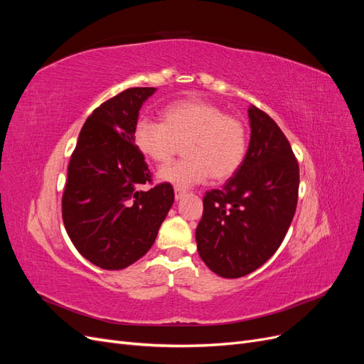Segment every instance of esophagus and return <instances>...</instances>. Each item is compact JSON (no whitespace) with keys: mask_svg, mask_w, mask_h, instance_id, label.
Returning <instances> with one entry per match:
<instances>
[{"mask_svg":"<svg viewBox=\"0 0 364 364\" xmlns=\"http://www.w3.org/2000/svg\"><path fill=\"white\" fill-rule=\"evenodd\" d=\"M183 196H185V191H183L182 188H174V197H176V200H181Z\"/></svg>","mask_w":364,"mask_h":364,"instance_id":"34e87169","label":"esophagus"}]
</instances>
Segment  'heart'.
I'll return each mask as SVG.
<instances>
[{"label": "heart", "instance_id": "b5f03b06", "mask_svg": "<svg viewBox=\"0 0 364 364\" xmlns=\"http://www.w3.org/2000/svg\"><path fill=\"white\" fill-rule=\"evenodd\" d=\"M134 141L141 155L156 164L168 162L185 142L186 159L164 165L158 171L161 182L176 188L203 183L209 176L215 181L229 179L241 167L247 150L245 124L199 98L168 105L162 111V121L139 119Z\"/></svg>", "mask_w": 364, "mask_h": 364}]
</instances>
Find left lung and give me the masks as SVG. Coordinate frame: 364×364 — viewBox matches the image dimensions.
<instances>
[{"label":"left lung","instance_id":"1","mask_svg":"<svg viewBox=\"0 0 364 364\" xmlns=\"http://www.w3.org/2000/svg\"><path fill=\"white\" fill-rule=\"evenodd\" d=\"M250 141L243 164L222 190L203 197L197 250L222 278L261 267L281 246L297 205L299 165L289 139L261 109L249 107Z\"/></svg>","mask_w":364,"mask_h":364}]
</instances>
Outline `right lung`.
I'll return each instance as SVG.
<instances>
[{"label":"right lung","instance_id":"right-lung-1","mask_svg":"<svg viewBox=\"0 0 364 364\" xmlns=\"http://www.w3.org/2000/svg\"><path fill=\"white\" fill-rule=\"evenodd\" d=\"M156 87H129L87 117L62 196L65 229L80 255L105 270L144 257L174 202L167 182L149 191L150 170L135 146L139 109Z\"/></svg>","mask_w":364,"mask_h":364}]
</instances>
